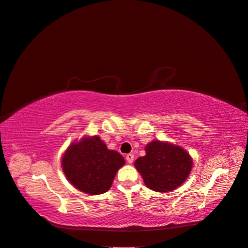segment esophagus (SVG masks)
I'll list each match as a JSON object with an SVG mask.
<instances>
[{"label": "esophagus", "mask_w": 248, "mask_h": 248, "mask_svg": "<svg viewBox=\"0 0 248 248\" xmlns=\"http://www.w3.org/2000/svg\"><path fill=\"white\" fill-rule=\"evenodd\" d=\"M126 160H127V162L128 163H132L133 162V160H134V155L133 154H127L126 155Z\"/></svg>", "instance_id": "34e87169"}]
</instances>
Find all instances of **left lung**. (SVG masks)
I'll return each mask as SVG.
<instances>
[{
    "instance_id": "left-lung-1",
    "label": "left lung",
    "mask_w": 248,
    "mask_h": 248,
    "mask_svg": "<svg viewBox=\"0 0 248 248\" xmlns=\"http://www.w3.org/2000/svg\"><path fill=\"white\" fill-rule=\"evenodd\" d=\"M148 188L157 192L176 189L188 177L192 161L178 146L154 140L146 147V155L134 163Z\"/></svg>"
}]
</instances>
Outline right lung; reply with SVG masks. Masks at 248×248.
Listing matches in <instances>:
<instances>
[{
    "instance_id": "right-lung-1",
    "label": "right lung",
    "mask_w": 248,
    "mask_h": 248,
    "mask_svg": "<svg viewBox=\"0 0 248 248\" xmlns=\"http://www.w3.org/2000/svg\"><path fill=\"white\" fill-rule=\"evenodd\" d=\"M124 163L121 154L108 150L98 137L85 138L72 144L62 158L67 179L88 194L107 192Z\"/></svg>"
}]
</instances>
